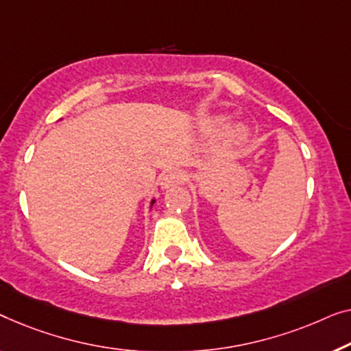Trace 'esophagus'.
<instances>
[{
    "label": "esophagus",
    "instance_id": "esophagus-1",
    "mask_svg": "<svg viewBox=\"0 0 351 351\" xmlns=\"http://www.w3.org/2000/svg\"><path fill=\"white\" fill-rule=\"evenodd\" d=\"M182 182H186V173L182 170L175 169V170L167 171V173L162 176L160 187H162V189H167V187L182 184Z\"/></svg>",
    "mask_w": 351,
    "mask_h": 351
}]
</instances>
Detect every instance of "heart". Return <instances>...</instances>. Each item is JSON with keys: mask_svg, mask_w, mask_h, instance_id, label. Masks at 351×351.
<instances>
[{"mask_svg": "<svg viewBox=\"0 0 351 351\" xmlns=\"http://www.w3.org/2000/svg\"><path fill=\"white\" fill-rule=\"evenodd\" d=\"M219 122H221V121H215L213 124L210 125V128H216V125H218ZM230 136L234 138V140H239V141L243 140V138H245V130H243V128H241V127H234V128H232V130H230Z\"/></svg>", "mask_w": 351, "mask_h": 351, "instance_id": "obj_1", "label": "heart"}]
</instances>
